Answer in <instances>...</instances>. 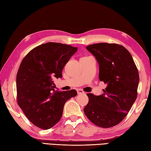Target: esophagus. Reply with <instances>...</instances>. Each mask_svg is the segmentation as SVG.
Instances as JSON below:
<instances>
[{
	"mask_svg": "<svg viewBox=\"0 0 151 151\" xmlns=\"http://www.w3.org/2000/svg\"><path fill=\"white\" fill-rule=\"evenodd\" d=\"M77 93H78V94H82V93H84V91L81 89H77Z\"/></svg>",
	"mask_w": 151,
	"mask_h": 151,
	"instance_id": "obj_1",
	"label": "esophagus"
}]
</instances>
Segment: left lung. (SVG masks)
Listing matches in <instances>:
<instances>
[{
	"instance_id": "8db88e82",
	"label": "left lung",
	"mask_w": 151,
	"mask_h": 151,
	"mask_svg": "<svg viewBox=\"0 0 151 151\" xmlns=\"http://www.w3.org/2000/svg\"><path fill=\"white\" fill-rule=\"evenodd\" d=\"M99 64V80L107 84L103 94L88 93L84 111L97 126L110 128L127 116L137 95L139 77L130 53L121 45L99 43L86 47Z\"/></svg>"
}]
</instances>
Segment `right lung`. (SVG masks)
<instances>
[{"mask_svg":"<svg viewBox=\"0 0 151 151\" xmlns=\"http://www.w3.org/2000/svg\"><path fill=\"white\" fill-rule=\"evenodd\" d=\"M77 47L49 42L34 48L22 59L16 78L17 101L35 126L47 130L58 123L63 106L75 97V89L54 90V80L62 77V70Z\"/></svg>","mask_w":151,"mask_h":151,"instance_id":"add662e5","label":"right lung"}]
</instances>
